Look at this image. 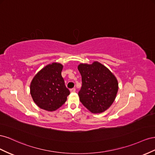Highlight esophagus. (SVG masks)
<instances>
[{
    "label": "esophagus",
    "instance_id": "34e87169",
    "mask_svg": "<svg viewBox=\"0 0 155 155\" xmlns=\"http://www.w3.org/2000/svg\"><path fill=\"white\" fill-rule=\"evenodd\" d=\"M70 91L71 92H75L76 91V89H75V88H72V89L70 90Z\"/></svg>",
    "mask_w": 155,
    "mask_h": 155
}]
</instances>
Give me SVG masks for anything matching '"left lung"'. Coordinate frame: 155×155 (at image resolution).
Instances as JSON below:
<instances>
[{"mask_svg": "<svg viewBox=\"0 0 155 155\" xmlns=\"http://www.w3.org/2000/svg\"><path fill=\"white\" fill-rule=\"evenodd\" d=\"M78 69L82 82L78 92L80 101L91 113L104 112L111 107L116 97V77L106 66L97 61L91 64H80Z\"/></svg>", "mask_w": 155, "mask_h": 155, "instance_id": "obj_1", "label": "left lung"}]
</instances>
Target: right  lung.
<instances>
[{
  "instance_id": "obj_1",
  "label": "right lung",
  "mask_w": 155,
  "mask_h": 155,
  "mask_svg": "<svg viewBox=\"0 0 155 155\" xmlns=\"http://www.w3.org/2000/svg\"><path fill=\"white\" fill-rule=\"evenodd\" d=\"M63 65L53 62L43 68L34 77L30 86V94L38 107L55 111L67 101L70 91L65 86L61 71Z\"/></svg>"
}]
</instances>
